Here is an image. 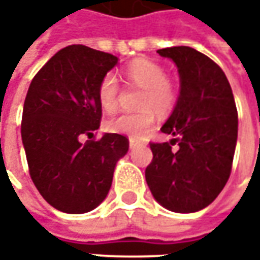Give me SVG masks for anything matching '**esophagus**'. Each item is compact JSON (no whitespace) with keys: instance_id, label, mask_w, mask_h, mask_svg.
Here are the masks:
<instances>
[{"instance_id":"1","label":"esophagus","mask_w":260,"mask_h":260,"mask_svg":"<svg viewBox=\"0 0 260 260\" xmlns=\"http://www.w3.org/2000/svg\"><path fill=\"white\" fill-rule=\"evenodd\" d=\"M140 145V142L139 140H136V139H133V137H130V149H135L136 146Z\"/></svg>"}]
</instances>
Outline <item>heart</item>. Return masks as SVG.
I'll return each instance as SVG.
<instances>
[{"instance_id":"b5f03b06","label":"heart","mask_w":260,"mask_h":260,"mask_svg":"<svg viewBox=\"0 0 260 260\" xmlns=\"http://www.w3.org/2000/svg\"><path fill=\"white\" fill-rule=\"evenodd\" d=\"M125 82L130 86L142 88L137 100V107L142 108L136 113H123L105 121V130L111 133L132 136L133 139L142 137L150 130L157 115H168L178 101V86L171 78L166 76V71L155 60L139 57L132 60L124 68ZM121 88L114 74H107L98 84V101L103 110L113 113L120 98Z\"/></svg>"}]
</instances>
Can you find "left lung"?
I'll return each mask as SVG.
<instances>
[{"mask_svg":"<svg viewBox=\"0 0 260 260\" xmlns=\"http://www.w3.org/2000/svg\"><path fill=\"white\" fill-rule=\"evenodd\" d=\"M157 53L178 66L181 92L160 128L174 139L150 142L153 159L146 168V182L165 208L195 213L214 201L232 172L237 142L235 96L221 68L204 53L188 46Z\"/></svg>","mask_w":260,"mask_h":260,"instance_id":"1","label":"left lung"}]
</instances>
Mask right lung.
<instances>
[{
	"instance_id": "1",
	"label": "right lung",
	"mask_w": 260,
	"mask_h": 260,
	"mask_svg": "<svg viewBox=\"0 0 260 260\" xmlns=\"http://www.w3.org/2000/svg\"><path fill=\"white\" fill-rule=\"evenodd\" d=\"M118 57L82 45L63 47L33 78L25 95L21 139L30 178L46 201L68 214L94 210L108 194L128 139L100 128L98 84Z\"/></svg>"
}]
</instances>
